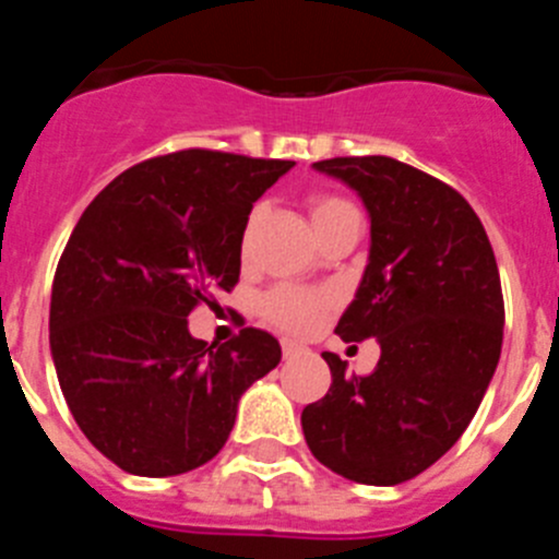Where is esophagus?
<instances>
[{"label":"esophagus","instance_id":"1","mask_svg":"<svg viewBox=\"0 0 559 559\" xmlns=\"http://www.w3.org/2000/svg\"><path fill=\"white\" fill-rule=\"evenodd\" d=\"M299 353H302V347H299L296 341L283 338V355H285V358H296V355H299Z\"/></svg>","mask_w":559,"mask_h":559}]
</instances>
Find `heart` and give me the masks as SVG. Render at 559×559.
Segmentation results:
<instances>
[{"instance_id":"1","label":"heart","mask_w":559,"mask_h":559,"mask_svg":"<svg viewBox=\"0 0 559 559\" xmlns=\"http://www.w3.org/2000/svg\"><path fill=\"white\" fill-rule=\"evenodd\" d=\"M347 201L335 199V195H316L310 201V218H313V226L324 224L328 218H333L335 212L347 210ZM257 218H260V210L249 218V226H246V246H249V237L254 231ZM330 305V296L322 294V290H302V288H274L263 299V316L269 319L274 328L285 330V333L305 335L310 330H316V324L322 322L324 310Z\"/></svg>"}]
</instances>
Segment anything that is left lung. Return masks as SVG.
<instances>
[{"label": "left lung", "mask_w": 559, "mask_h": 559, "mask_svg": "<svg viewBox=\"0 0 559 559\" xmlns=\"http://www.w3.org/2000/svg\"><path fill=\"white\" fill-rule=\"evenodd\" d=\"M313 167L367 206V269L335 333L374 338L380 360L349 378L347 360L322 353L333 383L305 406V442L338 476L392 487L471 426L501 358V276L481 221L453 187L389 156Z\"/></svg>", "instance_id": "obj_1"}]
</instances>
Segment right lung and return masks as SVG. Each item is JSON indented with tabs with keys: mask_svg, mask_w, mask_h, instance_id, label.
<instances>
[{
	"mask_svg": "<svg viewBox=\"0 0 559 559\" xmlns=\"http://www.w3.org/2000/svg\"><path fill=\"white\" fill-rule=\"evenodd\" d=\"M290 167L167 153L120 173L69 235L49 353L81 431L126 473L179 476L218 456L240 394L283 358L254 328L210 347L187 316L235 288L251 206Z\"/></svg>",
	"mask_w": 559,
	"mask_h": 559,
	"instance_id": "obj_1",
	"label": "right lung"
}]
</instances>
